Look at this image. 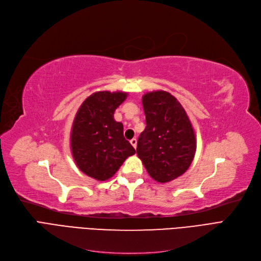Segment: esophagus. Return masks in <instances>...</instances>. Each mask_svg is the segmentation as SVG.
<instances>
[{
	"label": "esophagus",
	"mask_w": 261,
	"mask_h": 261,
	"mask_svg": "<svg viewBox=\"0 0 261 261\" xmlns=\"http://www.w3.org/2000/svg\"><path fill=\"white\" fill-rule=\"evenodd\" d=\"M130 145H132L135 149H136V147H137V139H136V138H133V139L130 140Z\"/></svg>",
	"instance_id": "34e87169"
}]
</instances>
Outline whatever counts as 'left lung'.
<instances>
[{
	"mask_svg": "<svg viewBox=\"0 0 261 261\" xmlns=\"http://www.w3.org/2000/svg\"><path fill=\"white\" fill-rule=\"evenodd\" d=\"M147 126L138 138L137 155L155 181L165 184L191 165L196 140L181 103L164 91L142 96Z\"/></svg>",
	"mask_w": 261,
	"mask_h": 261,
	"instance_id": "1",
	"label": "left lung"
}]
</instances>
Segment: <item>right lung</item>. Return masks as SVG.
Masks as SVG:
<instances>
[{
  "label": "right lung",
  "instance_id": "obj_1",
  "mask_svg": "<svg viewBox=\"0 0 261 261\" xmlns=\"http://www.w3.org/2000/svg\"><path fill=\"white\" fill-rule=\"evenodd\" d=\"M127 97L124 92H96L81 105L71 129V151L81 172L105 181L118 172L123 162L135 154L124 138L123 124L114 111Z\"/></svg>",
  "mask_w": 261,
  "mask_h": 261
}]
</instances>
